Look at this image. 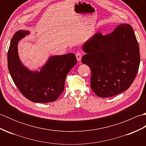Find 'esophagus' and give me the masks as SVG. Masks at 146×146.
<instances>
[{
    "mask_svg": "<svg viewBox=\"0 0 146 146\" xmlns=\"http://www.w3.org/2000/svg\"><path fill=\"white\" fill-rule=\"evenodd\" d=\"M75 55H76V57L77 60H78V61H80V60H81V59H82V52H80V51L77 52Z\"/></svg>",
    "mask_w": 146,
    "mask_h": 146,
    "instance_id": "1",
    "label": "esophagus"
}]
</instances>
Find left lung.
I'll use <instances>...</instances> for the list:
<instances>
[{
  "instance_id": "8db88e82",
  "label": "left lung",
  "mask_w": 146,
  "mask_h": 146,
  "mask_svg": "<svg viewBox=\"0 0 146 146\" xmlns=\"http://www.w3.org/2000/svg\"><path fill=\"white\" fill-rule=\"evenodd\" d=\"M82 62L91 70V88L98 97H113L127 90L140 64L139 46L134 29L122 24L107 35L97 33L83 46Z\"/></svg>"
}]
</instances>
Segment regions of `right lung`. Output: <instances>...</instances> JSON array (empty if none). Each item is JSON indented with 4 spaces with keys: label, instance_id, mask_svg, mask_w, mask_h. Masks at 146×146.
<instances>
[{
    "label": "right lung",
    "instance_id": "1",
    "mask_svg": "<svg viewBox=\"0 0 146 146\" xmlns=\"http://www.w3.org/2000/svg\"><path fill=\"white\" fill-rule=\"evenodd\" d=\"M29 34L28 31L19 30L11 39L7 54L9 71L19 90L28 100L36 103L54 102L64 91L68 73L76 64L75 55L51 56L41 71H31L22 64L17 51L18 42Z\"/></svg>",
    "mask_w": 146,
    "mask_h": 146
}]
</instances>
